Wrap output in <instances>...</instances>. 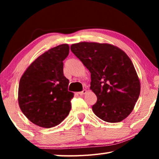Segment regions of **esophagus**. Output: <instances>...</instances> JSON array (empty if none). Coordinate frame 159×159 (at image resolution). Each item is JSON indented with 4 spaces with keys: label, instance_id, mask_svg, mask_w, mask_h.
Wrapping results in <instances>:
<instances>
[{
    "label": "esophagus",
    "instance_id": "34e87169",
    "mask_svg": "<svg viewBox=\"0 0 159 159\" xmlns=\"http://www.w3.org/2000/svg\"><path fill=\"white\" fill-rule=\"evenodd\" d=\"M86 93H87V90H85V89H84V90H83L82 91H81V92H79V93H78V94L80 95H82L85 94Z\"/></svg>",
    "mask_w": 159,
    "mask_h": 159
}]
</instances>
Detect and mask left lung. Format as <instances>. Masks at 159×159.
<instances>
[{"instance_id":"8db88e82","label":"left lung","mask_w":159,"mask_h":159,"mask_svg":"<svg viewBox=\"0 0 159 159\" xmlns=\"http://www.w3.org/2000/svg\"><path fill=\"white\" fill-rule=\"evenodd\" d=\"M71 51L91 74L90 88L97 96L94 114L110 123L127 118L140 93L138 74L127 54L114 45L98 43H75Z\"/></svg>"}]
</instances>
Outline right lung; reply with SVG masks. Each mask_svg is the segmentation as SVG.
Listing matches in <instances>:
<instances>
[{"instance_id": "right-lung-1", "label": "right lung", "mask_w": 159, "mask_h": 159, "mask_svg": "<svg viewBox=\"0 0 159 159\" xmlns=\"http://www.w3.org/2000/svg\"><path fill=\"white\" fill-rule=\"evenodd\" d=\"M69 53L68 44L48 50L30 65L19 81V107L39 127H55L70 111L74 93L68 91L69 80L63 70V61Z\"/></svg>"}]
</instances>
